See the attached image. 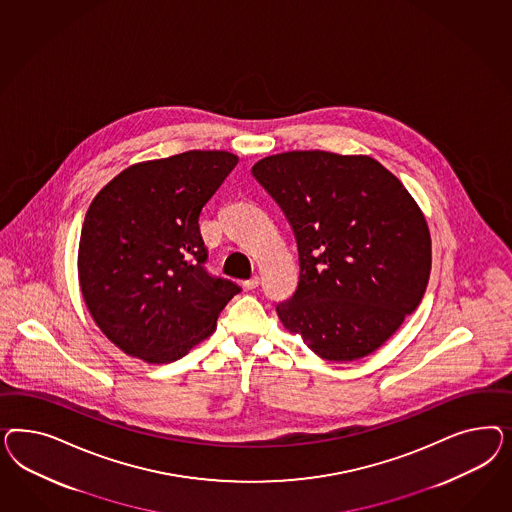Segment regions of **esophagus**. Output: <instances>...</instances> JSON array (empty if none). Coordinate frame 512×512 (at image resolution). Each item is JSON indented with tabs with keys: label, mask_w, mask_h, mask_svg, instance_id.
<instances>
[{
	"label": "esophagus",
	"mask_w": 512,
	"mask_h": 512,
	"mask_svg": "<svg viewBox=\"0 0 512 512\" xmlns=\"http://www.w3.org/2000/svg\"><path fill=\"white\" fill-rule=\"evenodd\" d=\"M259 283H261V278L259 276H253V278L246 279L244 281V287L251 291V289H257L259 287Z\"/></svg>",
	"instance_id": "1"
}]
</instances>
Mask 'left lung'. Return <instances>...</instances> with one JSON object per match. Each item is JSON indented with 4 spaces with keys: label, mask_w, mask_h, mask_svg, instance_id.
I'll use <instances>...</instances> for the list:
<instances>
[{
    "label": "left lung",
    "mask_w": 512,
    "mask_h": 512,
    "mask_svg": "<svg viewBox=\"0 0 512 512\" xmlns=\"http://www.w3.org/2000/svg\"><path fill=\"white\" fill-rule=\"evenodd\" d=\"M253 176L289 219L298 285L281 323L325 360L381 347L417 310L432 268L426 219L402 182L368 155H270Z\"/></svg>",
    "instance_id": "left-lung-1"
}]
</instances>
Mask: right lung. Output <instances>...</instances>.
Returning a JSON list of instances; mask_svg holds the SVG:
<instances>
[{"mask_svg":"<svg viewBox=\"0 0 512 512\" xmlns=\"http://www.w3.org/2000/svg\"><path fill=\"white\" fill-rule=\"evenodd\" d=\"M238 163L191 150L120 172L93 199L78 279L93 321L124 353L169 364L210 336L242 289L206 270L199 216Z\"/></svg>","mask_w":512,"mask_h":512,"instance_id":"add662e5","label":"right lung"}]
</instances>
